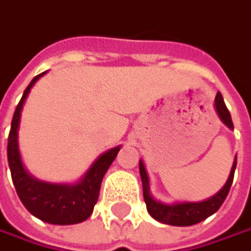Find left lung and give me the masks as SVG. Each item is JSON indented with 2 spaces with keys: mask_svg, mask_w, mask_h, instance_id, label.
<instances>
[{
  "mask_svg": "<svg viewBox=\"0 0 251 251\" xmlns=\"http://www.w3.org/2000/svg\"><path fill=\"white\" fill-rule=\"evenodd\" d=\"M214 108H216V112H217L220 121L227 126L228 129H233L230 112L226 108V103H225L223 96L220 92H217V95H216ZM236 165H237V156L234 157L227 182L212 198L203 200V201H182V203L165 204V203L157 201L152 198L151 187H149V176L146 173L143 162L139 160L140 179H142V186H143V199L146 203L148 212L155 220L160 222V223H165V225H170V226H193L196 223L203 222L209 216L216 213L227 198L228 190H230L231 183H233Z\"/></svg>",
  "mask_w": 251,
  "mask_h": 251,
  "instance_id": "obj_1",
  "label": "left lung"
}]
</instances>
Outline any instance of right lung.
I'll list each match as a JSON object with an SVG mask.
<instances>
[{
    "label": "right lung",
    "mask_w": 251,
    "mask_h": 251,
    "mask_svg": "<svg viewBox=\"0 0 251 251\" xmlns=\"http://www.w3.org/2000/svg\"><path fill=\"white\" fill-rule=\"evenodd\" d=\"M45 74L47 72L39 74L31 81L14 112L8 136V165L18 198L29 213L51 225H76L86 220L94 212V206L99 198L102 179L118 156L121 146L109 149L99 156L85 176L76 183H48L31 176L24 168L20 155L18 127L25 99L35 82Z\"/></svg>",
    "instance_id": "1"
}]
</instances>
